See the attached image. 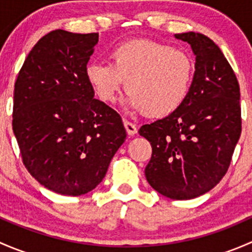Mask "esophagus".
Segmentation results:
<instances>
[{"instance_id":"esophagus-1","label":"esophagus","mask_w":252,"mask_h":252,"mask_svg":"<svg viewBox=\"0 0 252 252\" xmlns=\"http://www.w3.org/2000/svg\"><path fill=\"white\" fill-rule=\"evenodd\" d=\"M124 128H126V133L129 134V135H135L136 133H138V128H136V126L134 123H131V122L129 121H126L124 119Z\"/></svg>"}]
</instances>
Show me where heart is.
<instances>
[{
	"label": "heart",
	"mask_w": 252,
	"mask_h": 252,
	"mask_svg": "<svg viewBox=\"0 0 252 252\" xmlns=\"http://www.w3.org/2000/svg\"><path fill=\"white\" fill-rule=\"evenodd\" d=\"M110 63L86 65L85 77L102 102L116 98L126 80V103L155 118L171 116L189 95L194 65L189 56L171 45L130 40L111 48Z\"/></svg>",
	"instance_id": "b5f03b06"
}]
</instances>
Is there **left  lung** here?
I'll use <instances>...</instances> for the list:
<instances>
[{
	"label": "left lung",
	"instance_id": "obj_1",
	"mask_svg": "<svg viewBox=\"0 0 252 252\" xmlns=\"http://www.w3.org/2000/svg\"><path fill=\"white\" fill-rule=\"evenodd\" d=\"M191 45L195 74L187 100L171 116L145 124L139 134L152 147L145 168L163 196L189 200L220 182L241 134L240 88L220 47L199 32L175 34Z\"/></svg>",
	"mask_w": 252,
	"mask_h": 252
}]
</instances>
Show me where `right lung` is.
<instances>
[{"label":"right lung","instance_id":"1","mask_svg":"<svg viewBox=\"0 0 252 252\" xmlns=\"http://www.w3.org/2000/svg\"><path fill=\"white\" fill-rule=\"evenodd\" d=\"M97 41L98 32H50L30 51L14 84L12 126L23 163L61 195L95 189L126 138L121 116L94 98L85 77Z\"/></svg>","mask_w":252,"mask_h":252}]
</instances>
